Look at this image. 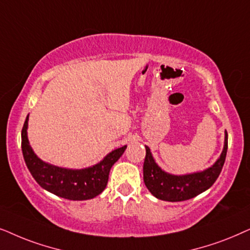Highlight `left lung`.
Masks as SVG:
<instances>
[{
	"mask_svg": "<svg viewBox=\"0 0 250 250\" xmlns=\"http://www.w3.org/2000/svg\"><path fill=\"white\" fill-rule=\"evenodd\" d=\"M145 148L146 155L144 167H143V176L148 191L159 200L170 202L185 201L207 191L218 178L228 152V132L225 131L223 151L215 164L205 170L191 172V174H169L159 167L148 146H145Z\"/></svg>",
	"mask_w": 250,
	"mask_h": 250,
	"instance_id": "obj_1",
	"label": "left lung"
}]
</instances>
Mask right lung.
I'll return each mask as SVG.
<instances>
[{
    "instance_id": "right-lung-1",
    "label": "right lung",
    "mask_w": 250,
    "mask_h": 250,
    "mask_svg": "<svg viewBox=\"0 0 250 250\" xmlns=\"http://www.w3.org/2000/svg\"><path fill=\"white\" fill-rule=\"evenodd\" d=\"M28 115L21 130V149L29 172L45 191L68 200H89L104 191L112 166L121 158L127 145L113 149L98 164L82 169L62 168L43 161L29 145Z\"/></svg>"
}]
</instances>
